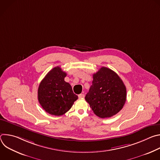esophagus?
I'll return each instance as SVG.
<instances>
[{"instance_id": "1", "label": "esophagus", "mask_w": 160, "mask_h": 160, "mask_svg": "<svg viewBox=\"0 0 160 160\" xmlns=\"http://www.w3.org/2000/svg\"><path fill=\"white\" fill-rule=\"evenodd\" d=\"M84 97H85V95L83 94H80L78 95V98L80 99H83V98H84Z\"/></svg>"}]
</instances>
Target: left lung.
Segmentation results:
<instances>
[{"instance_id": "1", "label": "left lung", "mask_w": 160, "mask_h": 160, "mask_svg": "<svg viewBox=\"0 0 160 160\" xmlns=\"http://www.w3.org/2000/svg\"><path fill=\"white\" fill-rule=\"evenodd\" d=\"M85 99L95 115L109 118L123 108L127 99L126 87L115 72L102 67L93 75L92 85Z\"/></svg>"}]
</instances>
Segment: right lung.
Instances as JSON below:
<instances>
[{
    "label": "right lung",
    "instance_id": "1",
    "mask_svg": "<svg viewBox=\"0 0 160 160\" xmlns=\"http://www.w3.org/2000/svg\"><path fill=\"white\" fill-rule=\"evenodd\" d=\"M66 73L55 67L41 81L38 88V100L42 108L55 116L64 115L72 107L78 96L70 84L64 81Z\"/></svg>",
    "mask_w": 160,
    "mask_h": 160
}]
</instances>
